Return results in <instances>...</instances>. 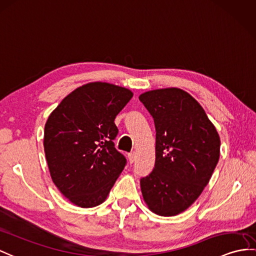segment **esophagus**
<instances>
[{
  "instance_id": "esophagus-1",
  "label": "esophagus",
  "mask_w": 256,
  "mask_h": 256,
  "mask_svg": "<svg viewBox=\"0 0 256 256\" xmlns=\"http://www.w3.org/2000/svg\"><path fill=\"white\" fill-rule=\"evenodd\" d=\"M128 160L130 162V164H132L136 160V154L134 153H129L128 154Z\"/></svg>"
}]
</instances>
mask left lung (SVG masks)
Segmentation results:
<instances>
[{"label": "left lung", "mask_w": 256, "mask_h": 256, "mask_svg": "<svg viewBox=\"0 0 256 256\" xmlns=\"http://www.w3.org/2000/svg\"><path fill=\"white\" fill-rule=\"evenodd\" d=\"M154 120L155 166L140 180L143 200L160 216L182 213L200 196L220 155V138L196 100L179 88L142 93Z\"/></svg>", "instance_id": "1"}]
</instances>
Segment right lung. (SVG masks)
Listing matches in <instances>:
<instances>
[{
  "mask_svg": "<svg viewBox=\"0 0 256 256\" xmlns=\"http://www.w3.org/2000/svg\"><path fill=\"white\" fill-rule=\"evenodd\" d=\"M132 96L124 86L89 82L65 96L48 118L43 146L50 175L62 194L79 208L106 200L126 165L114 146V120Z\"/></svg>",
  "mask_w": 256,
  "mask_h": 256,
  "instance_id": "right-lung-1",
  "label": "right lung"
}]
</instances>
